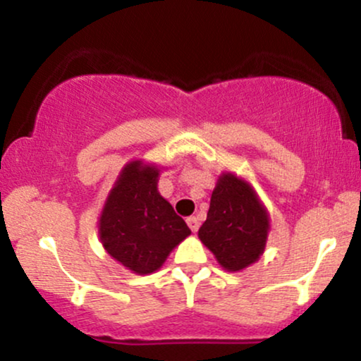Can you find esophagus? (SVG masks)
<instances>
[{"label": "esophagus", "mask_w": 361, "mask_h": 361, "mask_svg": "<svg viewBox=\"0 0 361 361\" xmlns=\"http://www.w3.org/2000/svg\"><path fill=\"white\" fill-rule=\"evenodd\" d=\"M186 224H188V227H190V230H192L193 233L197 232L198 227H200V222H198V219H197V216H190V219L186 220Z\"/></svg>", "instance_id": "1"}]
</instances>
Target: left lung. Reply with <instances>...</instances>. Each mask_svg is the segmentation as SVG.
I'll use <instances>...</instances> for the list:
<instances>
[{
  "label": "left lung",
  "mask_w": 361,
  "mask_h": 361,
  "mask_svg": "<svg viewBox=\"0 0 361 361\" xmlns=\"http://www.w3.org/2000/svg\"><path fill=\"white\" fill-rule=\"evenodd\" d=\"M269 214L245 180L224 173L212 193L200 240L225 271L235 272L254 264L266 249Z\"/></svg>",
  "instance_id": "obj_1"
}]
</instances>
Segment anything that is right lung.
I'll list each match as a JSON object with an SVG mask.
<instances>
[{
  "mask_svg": "<svg viewBox=\"0 0 361 361\" xmlns=\"http://www.w3.org/2000/svg\"><path fill=\"white\" fill-rule=\"evenodd\" d=\"M159 168L131 161L106 200L99 237L111 257L134 274L158 271L175 247L192 233L158 192Z\"/></svg>",
  "mask_w": 361,
  "mask_h": 361,
  "instance_id": "obj_1",
  "label": "right lung"
}]
</instances>
